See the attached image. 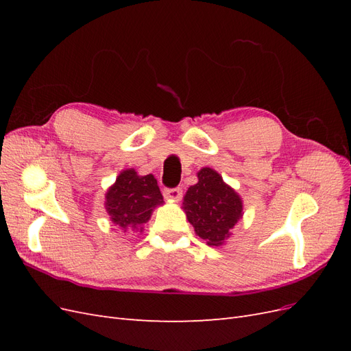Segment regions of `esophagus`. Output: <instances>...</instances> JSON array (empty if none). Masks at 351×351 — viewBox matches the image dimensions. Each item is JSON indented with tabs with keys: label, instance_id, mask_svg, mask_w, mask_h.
<instances>
[{
	"label": "esophagus",
	"instance_id": "34e87169",
	"mask_svg": "<svg viewBox=\"0 0 351 351\" xmlns=\"http://www.w3.org/2000/svg\"><path fill=\"white\" fill-rule=\"evenodd\" d=\"M164 196L167 200H171V202H178L183 196L182 189H167L164 190Z\"/></svg>",
	"mask_w": 351,
	"mask_h": 351
}]
</instances>
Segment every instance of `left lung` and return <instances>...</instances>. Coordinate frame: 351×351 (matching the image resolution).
Segmentation results:
<instances>
[{
  "label": "left lung",
  "mask_w": 351,
  "mask_h": 351,
  "mask_svg": "<svg viewBox=\"0 0 351 351\" xmlns=\"http://www.w3.org/2000/svg\"><path fill=\"white\" fill-rule=\"evenodd\" d=\"M183 210L196 236L208 246L221 247L243 218V200L218 171L204 167L197 171V183L187 189Z\"/></svg>",
  "instance_id": "1"
}]
</instances>
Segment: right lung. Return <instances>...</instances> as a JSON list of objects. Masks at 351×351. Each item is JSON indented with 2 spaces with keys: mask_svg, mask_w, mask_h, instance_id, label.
Here are the masks:
<instances>
[{
  "mask_svg": "<svg viewBox=\"0 0 351 351\" xmlns=\"http://www.w3.org/2000/svg\"><path fill=\"white\" fill-rule=\"evenodd\" d=\"M104 205L112 224L123 232H142L154 209L164 205V197L152 174L139 176L134 168H127L108 187Z\"/></svg>",
  "mask_w": 351,
  "mask_h": 351,
  "instance_id": "right-lung-1",
  "label": "right lung"
}]
</instances>
